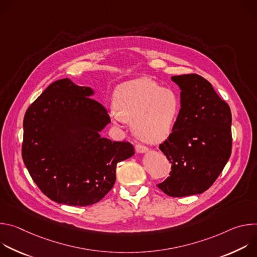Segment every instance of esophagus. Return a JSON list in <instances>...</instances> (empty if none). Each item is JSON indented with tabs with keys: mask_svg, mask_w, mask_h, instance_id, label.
I'll list each match as a JSON object with an SVG mask.
<instances>
[{
	"mask_svg": "<svg viewBox=\"0 0 257 257\" xmlns=\"http://www.w3.org/2000/svg\"><path fill=\"white\" fill-rule=\"evenodd\" d=\"M135 151L138 154H145V153L149 152V149L146 148V146H144V145L137 144V145H135Z\"/></svg>",
	"mask_w": 257,
	"mask_h": 257,
	"instance_id": "1",
	"label": "esophagus"
}]
</instances>
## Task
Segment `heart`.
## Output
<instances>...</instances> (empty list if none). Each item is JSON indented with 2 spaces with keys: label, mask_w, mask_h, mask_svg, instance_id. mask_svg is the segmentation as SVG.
<instances>
[{
  "label": "heart",
  "mask_w": 257,
  "mask_h": 257,
  "mask_svg": "<svg viewBox=\"0 0 257 257\" xmlns=\"http://www.w3.org/2000/svg\"><path fill=\"white\" fill-rule=\"evenodd\" d=\"M113 105L115 109L109 117L114 124L130 122L139 140L156 143L172 132L181 111V97L174 88L162 87L155 80L142 77L118 85Z\"/></svg>",
  "instance_id": "obj_1"
}]
</instances>
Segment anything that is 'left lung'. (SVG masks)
<instances>
[{"label": "left lung", "mask_w": 257, "mask_h": 257, "mask_svg": "<svg viewBox=\"0 0 257 257\" xmlns=\"http://www.w3.org/2000/svg\"><path fill=\"white\" fill-rule=\"evenodd\" d=\"M171 79L181 90V111L172 133L160 144L172 171L158 187L172 197L200 194L230 159L231 109L203 77L186 74Z\"/></svg>", "instance_id": "obj_1"}]
</instances>
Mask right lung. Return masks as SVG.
I'll return each instance as SVG.
<instances>
[{
  "label": "right lung",
  "mask_w": 257,
  "mask_h": 257,
  "mask_svg": "<svg viewBox=\"0 0 257 257\" xmlns=\"http://www.w3.org/2000/svg\"><path fill=\"white\" fill-rule=\"evenodd\" d=\"M93 95L92 88L64 78L49 85L25 113L23 162L55 202L96 203L113 188L117 164L135 154L130 142L100 136L111 119Z\"/></svg>",
  "instance_id": "add662e5"
}]
</instances>
